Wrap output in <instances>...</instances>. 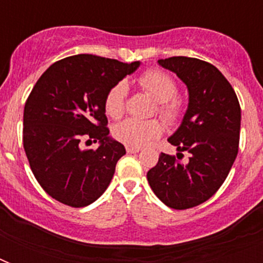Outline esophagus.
Listing matches in <instances>:
<instances>
[{
	"label": "esophagus",
	"mask_w": 263,
	"mask_h": 263,
	"mask_svg": "<svg viewBox=\"0 0 263 263\" xmlns=\"http://www.w3.org/2000/svg\"><path fill=\"white\" fill-rule=\"evenodd\" d=\"M140 148L138 147H131V146H127V153L128 154H135V153H139Z\"/></svg>",
	"instance_id": "34e87169"
}]
</instances>
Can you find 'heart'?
<instances>
[{
  "instance_id": "1",
  "label": "heart",
  "mask_w": 263,
  "mask_h": 263,
  "mask_svg": "<svg viewBox=\"0 0 263 263\" xmlns=\"http://www.w3.org/2000/svg\"><path fill=\"white\" fill-rule=\"evenodd\" d=\"M138 83L146 92L158 102V113L166 123L172 124L179 120L181 115V105L177 95V83L172 76L160 69H150L140 75ZM127 84L120 82L109 90L105 98V111L111 119H120L125 109ZM162 134V125L157 120L142 121L136 119H127L117 124L113 135L121 143L131 147H143Z\"/></svg>"
}]
</instances>
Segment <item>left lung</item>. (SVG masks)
Segmentation results:
<instances>
[{
    "mask_svg": "<svg viewBox=\"0 0 263 263\" xmlns=\"http://www.w3.org/2000/svg\"><path fill=\"white\" fill-rule=\"evenodd\" d=\"M158 64L187 86L188 107L168 139L179 152L177 158L161 153L147 180L161 202L184 210L212 198L227 179L239 150L240 105L232 86L212 64L181 55ZM183 151L190 154L184 163Z\"/></svg>",
    "mask_w": 263,
    "mask_h": 263,
    "instance_id": "1",
    "label": "left lung"
}]
</instances>
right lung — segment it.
<instances>
[{"label":"right lung","mask_w":263,"mask_h":263,"mask_svg":"<svg viewBox=\"0 0 263 263\" xmlns=\"http://www.w3.org/2000/svg\"><path fill=\"white\" fill-rule=\"evenodd\" d=\"M139 65L78 54L54 63L38 79L24 106L23 146L35 179L51 198L84 208L110 184L125 148L109 136L105 98ZM86 139L99 141V148L82 149Z\"/></svg>","instance_id":"add662e5"}]
</instances>
